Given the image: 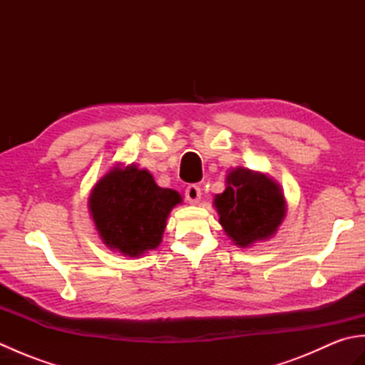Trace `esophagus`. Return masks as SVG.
Listing matches in <instances>:
<instances>
[{
  "instance_id": "1",
  "label": "esophagus",
  "mask_w": 365,
  "mask_h": 365,
  "mask_svg": "<svg viewBox=\"0 0 365 365\" xmlns=\"http://www.w3.org/2000/svg\"><path fill=\"white\" fill-rule=\"evenodd\" d=\"M185 196H187V200L190 204L196 205L200 200V188L197 185H190V187L185 190Z\"/></svg>"
}]
</instances>
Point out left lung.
Masks as SVG:
<instances>
[{"label": "left lung", "instance_id": "1", "mask_svg": "<svg viewBox=\"0 0 365 365\" xmlns=\"http://www.w3.org/2000/svg\"><path fill=\"white\" fill-rule=\"evenodd\" d=\"M213 205L232 243L251 247L276 235L287 213L284 191L273 177L238 166L227 173L226 190Z\"/></svg>", "mask_w": 365, "mask_h": 365}]
</instances>
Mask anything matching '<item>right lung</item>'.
Returning <instances> with one entry per match:
<instances>
[{
	"label": "right lung",
	"mask_w": 365,
	"mask_h": 365,
	"mask_svg": "<svg viewBox=\"0 0 365 365\" xmlns=\"http://www.w3.org/2000/svg\"><path fill=\"white\" fill-rule=\"evenodd\" d=\"M182 202L177 191L158 187L147 169L119 163L100 177L88 205L103 245L136 259L157 250L170 210Z\"/></svg>",
	"instance_id": "right-lung-1"
}]
</instances>
